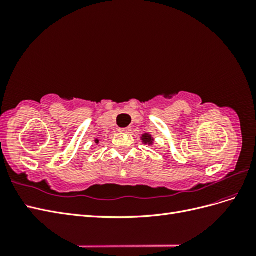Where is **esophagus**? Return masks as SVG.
Instances as JSON below:
<instances>
[{"label": "esophagus", "mask_w": 256, "mask_h": 256, "mask_svg": "<svg viewBox=\"0 0 256 256\" xmlns=\"http://www.w3.org/2000/svg\"><path fill=\"white\" fill-rule=\"evenodd\" d=\"M120 132H124V134H128L131 131V127H125V128H120Z\"/></svg>", "instance_id": "34e87169"}]
</instances>
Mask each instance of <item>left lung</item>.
Segmentation results:
<instances>
[{"instance_id":"1","label":"left lung","mask_w":256,"mask_h":256,"mask_svg":"<svg viewBox=\"0 0 256 256\" xmlns=\"http://www.w3.org/2000/svg\"><path fill=\"white\" fill-rule=\"evenodd\" d=\"M142 140L145 144H147V143L150 144L152 143V136L150 134H144L143 138H142Z\"/></svg>"}]
</instances>
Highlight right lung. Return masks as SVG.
<instances>
[{"instance_id":"1","label":"right lung","mask_w":256,"mask_h":256,"mask_svg":"<svg viewBox=\"0 0 256 256\" xmlns=\"http://www.w3.org/2000/svg\"><path fill=\"white\" fill-rule=\"evenodd\" d=\"M96 141H98V140H96Z\"/></svg>"}]
</instances>
